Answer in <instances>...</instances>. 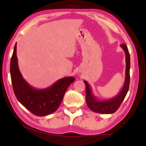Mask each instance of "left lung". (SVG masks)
Returning a JSON list of instances; mask_svg holds the SVG:
<instances>
[{"label":"left lung","mask_w":146,"mask_h":146,"mask_svg":"<svg viewBox=\"0 0 146 146\" xmlns=\"http://www.w3.org/2000/svg\"><path fill=\"white\" fill-rule=\"evenodd\" d=\"M120 46L125 52V81L122 88L118 94L113 98L106 100H98L94 95L90 86L84 80L86 86V101L88 106L92 111L99 113H114L124 100L129 86V69H130V57L126 44H121Z\"/></svg>","instance_id":"obj_1"}]
</instances>
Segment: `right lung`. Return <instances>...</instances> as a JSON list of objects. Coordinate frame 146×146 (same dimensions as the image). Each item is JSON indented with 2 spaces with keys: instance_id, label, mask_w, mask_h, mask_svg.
<instances>
[{
  "instance_id": "right-lung-1",
  "label": "right lung",
  "mask_w": 146,
  "mask_h": 146,
  "mask_svg": "<svg viewBox=\"0 0 146 146\" xmlns=\"http://www.w3.org/2000/svg\"><path fill=\"white\" fill-rule=\"evenodd\" d=\"M10 72L17 100L28 110L38 116H44L54 112L62 101L68 87L75 80L72 76L65 77L46 88L36 89L33 87L25 80L19 70L17 44L11 58Z\"/></svg>"
}]
</instances>
